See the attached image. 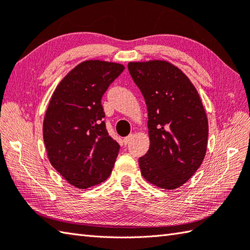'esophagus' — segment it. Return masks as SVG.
I'll return each instance as SVG.
<instances>
[{
  "label": "esophagus",
  "instance_id": "esophagus-1",
  "mask_svg": "<svg viewBox=\"0 0 250 250\" xmlns=\"http://www.w3.org/2000/svg\"><path fill=\"white\" fill-rule=\"evenodd\" d=\"M133 139V134H129L128 136H125V138L124 139V143H125V145H126L129 143V142Z\"/></svg>",
  "mask_w": 250,
  "mask_h": 250
}]
</instances>
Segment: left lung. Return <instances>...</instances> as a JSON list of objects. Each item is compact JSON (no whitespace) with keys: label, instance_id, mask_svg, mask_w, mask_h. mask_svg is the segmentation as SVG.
Here are the masks:
<instances>
[{"label":"left lung","instance_id":"left-lung-1","mask_svg":"<svg viewBox=\"0 0 250 250\" xmlns=\"http://www.w3.org/2000/svg\"><path fill=\"white\" fill-rule=\"evenodd\" d=\"M148 111L149 149L139 159L150 184L178 188L193 177L207 150L208 119L196 87L167 61L130 62Z\"/></svg>","mask_w":250,"mask_h":250}]
</instances>
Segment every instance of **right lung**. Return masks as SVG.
<instances>
[{"label":"right lung","mask_w":250,"mask_h":250,"mask_svg":"<svg viewBox=\"0 0 250 250\" xmlns=\"http://www.w3.org/2000/svg\"><path fill=\"white\" fill-rule=\"evenodd\" d=\"M124 69L118 62H82L62 78L48 103L43 121L47 157L77 188L100 184L114 168L120 146L106 130L101 100Z\"/></svg>","instance_id":"right-lung-1"}]
</instances>
